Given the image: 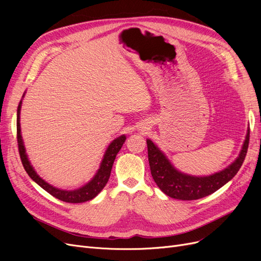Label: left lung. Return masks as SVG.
Returning <instances> with one entry per match:
<instances>
[{
  "mask_svg": "<svg viewBox=\"0 0 261 261\" xmlns=\"http://www.w3.org/2000/svg\"><path fill=\"white\" fill-rule=\"evenodd\" d=\"M249 144V129L243 145L242 151L230 167L210 176L197 177L178 172L158 147L147 139L148 160L151 175L161 191L171 198L180 200H196L217 192L219 188L231 180L241 169L247 153Z\"/></svg>",
  "mask_w": 261,
  "mask_h": 261,
  "instance_id": "1",
  "label": "left lung"
}]
</instances>
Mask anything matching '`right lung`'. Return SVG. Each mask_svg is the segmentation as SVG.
I'll use <instances>...</instances> for the list:
<instances>
[{
	"label": "right lung",
	"instance_id": "1",
	"mask_svg": "<svg viewBox=\"0 0 261 261\" xmlns=\"http://www.w3.org/2000/svg\"><path fill=\"white\" fill-rule=\"evenodd\" d=\"M20 107H21V101L19 102L18 109H17L18 151H19L21 163L23 165V169H25V171L28 173V175L31 177V179H34L39 186H41L44 189V191H46L50 195H52L53 197H55V198H58L62 201L69 202V203H80V202H85L94 198V197H96L102 189H103V187L108 183L110 174H111V170L113 167L115 156L118 153V151H120V149L122 148L124 141L126 139L125 135L117 137L112 141L111 144H110L105 153L103 160L101 162L100 169L98 170L97 174L94 175V177L89 181L88 184L83 186L80 189H76V191H62V189L51 186L50 184L46 183V181H44L41 177H39L34 168L30 165V162L28 161V158L25 152V147H23L21 135H20V124H19Z\"/></svg>",
	"mask_w": 261,
	"mask_h": 261
}]
</instances>
